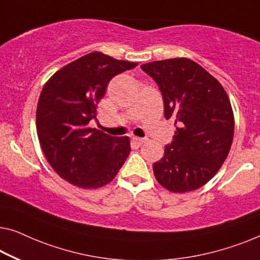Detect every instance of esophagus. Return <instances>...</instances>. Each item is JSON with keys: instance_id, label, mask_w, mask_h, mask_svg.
Returning <instances> with one entry per match:
<instances>
[{"instance_id": "1", "label": "esophagus", "mask_w": 260, "mask_h": 260, "mask_svg": "<svg viewBox=\"0 0 260 260\" xmlns=\"http://www.w3.org/2000/svg\"><path fill=\"white\" fill-rule=\"evenodd\" d=\"M132 141H133L135 145H138V146H141V145H143V143H145V139H142V138H137V137H134V138H132Z\"/></svg>"}]
</instances>
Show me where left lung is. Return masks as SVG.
<instances>
[{"mask_svg": "<svg viewBox=\"0 0 260 260\" xmlns=\"http://www.w3.org/2000/svg\"><path fill=\"white\" fill-rule=\"evenodd\" d=\"M141 69L162 93L165 118L176 131L165 155L153 165L162 187L173 192L196 190L222 167L234 140V112L225 90L188 58L156 60Z\"/></svg>", "mask_w": 260, "mask_h": 260, "instance_id": "8db88e82", "label": "left lung"}]
</instances>
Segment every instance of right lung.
Returning <instances> with one entry per match:
<instances>
[{
	"label": "right lung",
	"mask_w": 260,
	"mask_h": 260,
	"mask_svg": "<svg viewBox=\"0 0 260 260\" xmlns=\"http://www.w3.org/2000/svg\"><path fill=\"white\" fill-rule=\"evenodd\" d=\"M138 63L91 52L46 81L38 99L37 135L46 160L61 179L84 189L111 182L131 153L128 137H110L88 127L114 76Z\"/></svg>",
	"instance_id": "right-lung-1"
}]
</instances>
